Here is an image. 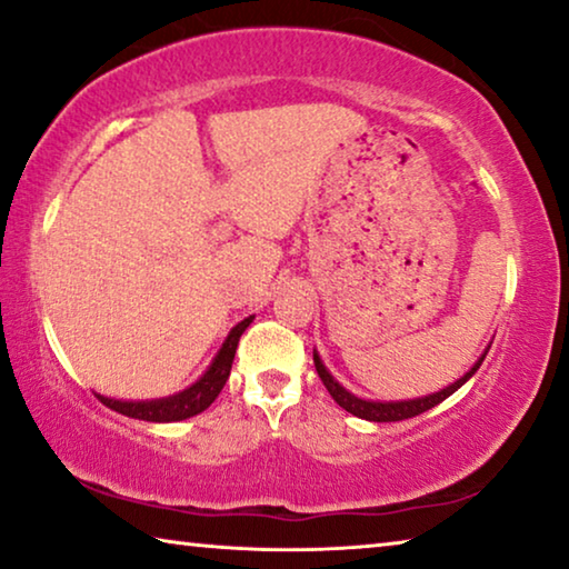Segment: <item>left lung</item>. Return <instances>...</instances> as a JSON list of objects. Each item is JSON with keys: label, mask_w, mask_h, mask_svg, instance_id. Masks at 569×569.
<instances>
[{"label": "left lung", "mask_w": 569, "mask_h": 569, "mask_svg": "<svg viewBox=\"0 0 569 569\" xmlns=\"http://www.w3.org/2000/svg\"><path fill=\"white\" fill-rule=\"evenodd\" d=\"M491 348V346H488ZM488 353V351H486ZM486 353L478 358L473 363V369H470L466 376H460L456 383H450V387H445L440 391H435V395H427V397H419V399H405V401H369V399H358L351 391H346L340 383L330 376V371L322 366L318 351H312V361H315V371H318L320 381L326 383V389L330 391V397L336 399L338 407H343L346 412H351L353 417H361V419H369V422H401V419H409V417H417L427 412V409H432L440 405V401L448 399L450 395H456V391L466 383L470 376H473L480 363H483Z\"/></svg>", "instance_id": "8db88e82"}]
</instances>
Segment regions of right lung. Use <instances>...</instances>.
<instances>
[{
	"instance_id": "add662e5",
	"label": "right lung",
	"mask_w": 569,
	"mask_h": 569,
	"mask_svg": "<svg viewBox=\"0 0 569 569\" xmlns=\"http://www.w3.org/2000/svg\"><path fill=\"white\" fill-rule=\"evenodd\" d=\"M251 320H254V318L241 320L239 326L231 328L229 338L223 340L221 351H218V356L213 358V363L208 366V371L200 376L193 387L180 391V395H172V397H164V399H152V401H121V399H109V397H101V395H96V397H99L109 409H113V412L127 415L132 419H144V422H180V419L196 417V415L203 412V409L211 407L216 397L221 395L223 383L231 373L236 346H239V338H241L243 330L249 328Z\"/></svg>"
}]
</instances>
